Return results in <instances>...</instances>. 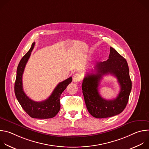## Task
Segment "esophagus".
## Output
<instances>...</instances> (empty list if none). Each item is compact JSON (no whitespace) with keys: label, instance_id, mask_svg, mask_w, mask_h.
Returning a JSON list of instances; mask_svg holds the SVG:
<instances>
[{"label":"esophagus","instance_id":"esophagus-1","mask_svg":"<svg viewBox=\"0 0 149 149\" xmlns=\"http://www.w3.org/2000/svg\"><path fill=\"white\" fill-rule=\"evenodd\" d=\"M81 78H82L81 75L79 73H76V74H74V76H73V81H74V82H79V81L81 79Z\"/></svg>","mask_w":149,"mask_h":149}]
</instances>
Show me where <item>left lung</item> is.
<instances>
[{
  "instance_id": "8db88e82",
  "label": "left lung",
  "mask_w": 149,
  "mask_h": 149,
  "mask_svg": "<svg viewBox=\"0 0 149 149\" xmlns=\"http://www.w3.org/2000/svg\"><path fill=\"white\" fill-rule=\"evenodd\" d=\"M95 70V73L86 75L82 84V93L88 112L97 118L110 117L120 114L128 102L132 86L125 59L110 47L109 59L97 62ZM108 74L115 76L120 86V91L117 98L111 100L104 99L98 92L102 76Z\"/></svg>"
}]
</instances>
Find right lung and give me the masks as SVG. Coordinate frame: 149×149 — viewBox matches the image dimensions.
<instances>
[{
  "label": "right lung",
  "instance_id": "right-lung-1",
  "mask_svg": "<svg viewBox=\"0 0 149 149\" xmlns=\"http://www.w3.org/2000/svg\"><path fill=\"white\" fill-rule=\"evenodd\" d=\"M35 44V42L32 43L29 51L21 59L19 63L15 82V93L21 107L30 117L40 119L51 118L55 117L59 112L61 107V95L68 84L71 82L72 77L59 82L51 95L47 100L37 102L30 99L23 90L22 75L26 63L34 48Z\"/></svg>",
  "mask_w": 149,
  "mask_h": 149
}]
</instances>
